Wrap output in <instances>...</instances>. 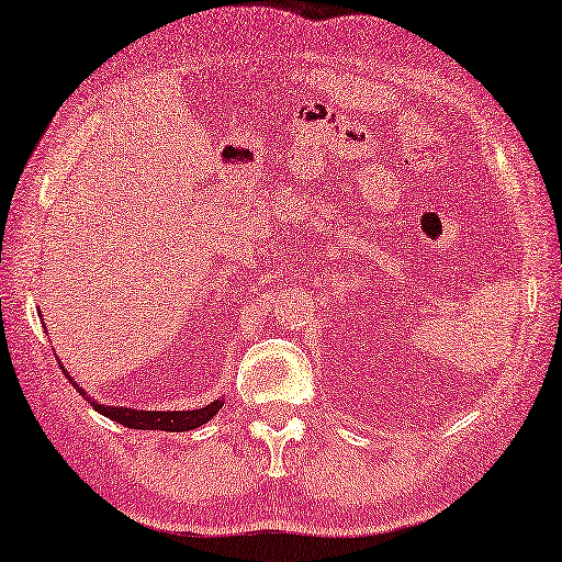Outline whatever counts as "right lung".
<instances>
[{
	"label": "right lung",
	"mask_w": 562,
	"mask_h": 562,
	"mask_svg": "<svg viewBox=\"0 0 562 562\" xmlns=\"http://www.w3.org/2000/svg\"><path fill=\"white\" fill-rule=\"evenodd\" d=\"M64 369V364H61ZM64 374L68 372L64 369ZM68 381L78 389V393H83L88 398V393L80 389L76 381L68 376ZM88 403L98 409L100 415L109 417L116 424H123L128 429H149V431H190L198 429L202 424H207L218 409L224 405V398H216L214 403L204 405L200 409H135V407H123V405H102L98 401L88 398Z\"/></svg>",
	"instance_id": "add662e5"
}]
</instances>
